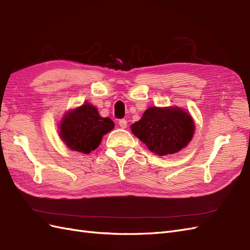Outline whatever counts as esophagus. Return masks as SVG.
Here are the masks:
<instances>
[{
	"label": "esophagus",
	"instance_id": "obj_1",
	"mask_svg": "<svg viewBox=\"0 0 250 250\" xmlns=\"http://www.w3.org/2000/svg\"><path fill=\"white\" fill-rule=\"evenodd\" d=\"M119 125L121 128H126L127 127V121L125 119H122L119 121Z\"/></svg>",
	"mask_w": 250,
	"mask_h": 250
}]
</instances>
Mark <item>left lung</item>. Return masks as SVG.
Here are the masks:
<instances>
[{"label": "left lung", "instance_id": "8db88e82", "mask_svg": "<svg viewBox=\"0 0 250 250\" xmlns=\"http://www.w3.org/2000/svg\"><path fill=\"white\" fill-rule=\"evenodd\" d=\"M131 131L151 152L166 156L187 146L192 139L194 124L189 114L179 107H150L131 125Z\"/></svg>", "mask_w": 250, "mask_h": 250}]
</instances>
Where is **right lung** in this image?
<instances>
[{"mask_svg":"<svg viewBox=\"0 0 250 250\" xmlns=\"http://www.w3.org/2000/svg\"><path fill=\"white\" fill-rule=\"evenodd\" d=\"M113 127L109 118H102L96 107L85 103L64 117L60 136L71 150L88 154L97 149L102 137Z\"/></svg>","mask_w":250,"mask_h":250,"instance_id":"obj_1","label":"right lung"}]
</instances>
